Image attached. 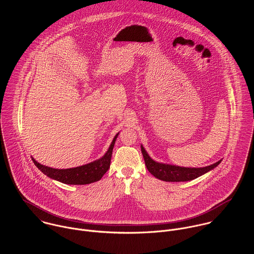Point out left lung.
Masks as SVG:
<instances>
[{
  "label": "left lung",
  "instance_id": "left-lung-1",
  "mask_svg": "<svg viewBox=\"0 0 254 254\" xmlns=\"http://www.w3.org/2000/svg\"><path fill=\"white\" fill-rule=\"evenodd\" d=\"M141 149L145 159L146 169L155 178L165 182H187L193 180L211 171L222 161V159H220L217 162L205 167H182L178 165L157 162L148 155L143 145H141Z\"/></svg>",
  "mask_w": 254,
  "mask_h": 254
}]
</instances>
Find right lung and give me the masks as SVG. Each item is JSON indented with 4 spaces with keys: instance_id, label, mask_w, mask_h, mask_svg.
<instances>
[{
    "instance_id": "right-lung-1",
    "label": "right lung",
    "mask_w": 254,
    "mask_h": 254,
    "mask_svg": "<svg viewBox=\"0 0 254 254\" xmlns=\"http://www.w3.org/2000/svg\"><path fill=\"white\" fill-rule=\"evenodd\" d=\"M119 133L115 135L111 144L109 145L107 152L99 159L92 161L88 164L77 166L68 169H56L49 166H45L32 157L34 164L42 173L50 177L51 179L62 182L67 185H87L94 182L99 181L107 173L110 166V159L112 154V149L115 144L116 138Z\"/></svg>"
}]
</instances>
